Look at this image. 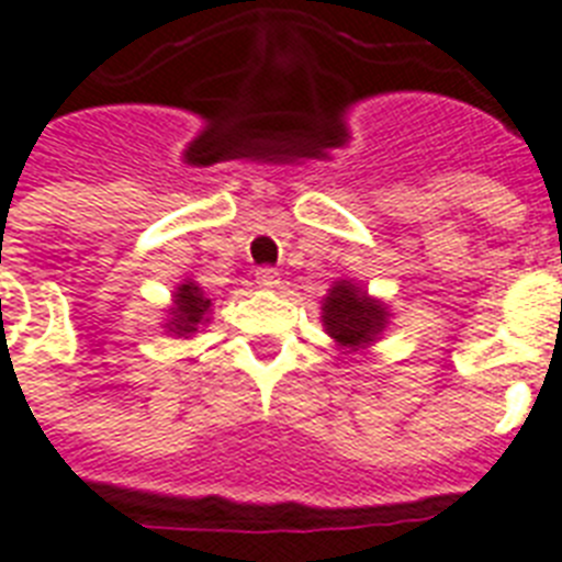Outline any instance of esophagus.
Returning a JSON list of instances; mask_svg holds the SVG:
<instances>
[{
    "instance_id": "34e87169",
    "label": "esophagus",
    "mask_w": 562,
    "mask_h": 562,
    "mask_svg": "<svg viewBox=\"0 0 562 562\" xmlns=\"http://www.w3.org/2000/svg\"><path fill=\"white\" fill-rule=\"evenodd\" d=\"M256 282H259V289H277L280 285V271L277 268H259Z\"/></svg>"
}]
</instances>
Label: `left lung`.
Listing matches in <instances>:
<instances>
[{
    "label": "left lung",
    "instance_id": "left-lung-1",
    "mask_svg": "<svg viewBox=\"0 0 562 562\" xmlns=\"http://www.w3.org/2000/svg\"><path fill=\"white\" fill-rule=\"evenodd\" d=\"M324 326L344 350H364L382 335L387 324V306L379 300L368 297L356 282H335L324 297Z\"/></svg>",
    "mask_w": 562,
    "mask_h": 562
}]
</instances>
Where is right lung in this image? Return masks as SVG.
Instances as JSON below:
<instances>
[{"label":"right lung","mask_w":562,"mask_h":562,"mask_svg":"<svg viewBox=\"0 0 562 562\" xmlns=\"http://www.w3.org/2000/svg\"><path fill=\"white\" fill-rule=\"evenodd\" d=\"M212 300L203 297V291L194 285L192 280H187L175 291V303L169 308V321H166V333L178 335V338H189V335L198 333V326L206 324V315H210Z\"/></svg>","instance_id":"right-lung-1"}]
</instances>
